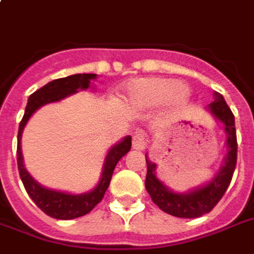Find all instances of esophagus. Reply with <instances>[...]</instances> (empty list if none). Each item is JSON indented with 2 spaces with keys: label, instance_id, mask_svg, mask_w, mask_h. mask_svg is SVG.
Instances as JSON below:
<instances>
[{
  "label": "esophagus",
  "instance_id": "34e87169",
  "mask_svg": "<svg viewBox=\"0 0 254 254\" xmlns=\"http://www.w3.org/2000/svg\"><path fill=\"white\" fill-rule=\"evenodd\" d=\"M131 143H133V149L135 150H143L146 147V135L142 130H137L133 135V139H131Z\"/></svg>",
  "mask_w": 254,
  "mask_h": 254
}]
</instances>
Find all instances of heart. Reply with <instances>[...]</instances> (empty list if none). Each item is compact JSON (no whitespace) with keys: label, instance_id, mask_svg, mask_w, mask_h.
Segmentation results:
<instances>
[{"label":"heart","instance_id":"1","mask_svg":"<svg viewBox=\"0 0 254 254\" xmlns=\"http://www.w3.org/2000/svg\"><path fill=\"white\" fill-rule=\"evenodd\" d=\"M190 96L189 88L173 79L147 77L134 80L129 88L130 101L139 107H151L169 100L173 105H183Z\"/></svg>","mask_w":254,"mask_h":254}]
</instances>
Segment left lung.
<instances>
[{
	"label": "left lung",
	"mask_w": 254,
	"mask_h": 254,
	"mask_svg": "<svg viewBox=\"0 0 254 254\" xmlns=\"http://www.w3.org/2000/svg\"><path fill=\"white\" fill-rule=\"evenodd\" d=\"M215 101L209 104V111L213 116L225 125L227 131V146L228 154L225 158L224 166L221 167L220 173L213 178L212 182L200 189L195 190L189 193H175L170 191L162 182L155 177V165L146 158L147 174L145 187L150 195L151 200L154 201L163 212L173 215L177 217L192 219V217L203 216L205 213L211 212L215 205L224 196L225 191L228 189L229 183L232 181L233 173L236 169L237 162V137L236 127H235V116L231 108L225 103L223 95L219 92L213 93Z\"/></svg>",
	"instance_id": "obj_1"
}]
</instances>
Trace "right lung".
Wrapping results in <instances>:
<instances>
[{
	"label": "right lung",
	"mask_w": 254,
	"mask_h": 254,
	"mask_svg": "<svg viewBox=\"0 0 254 254\" xmlns=\"http://www.w3.org/2000/svg\"><path fill=\"white\" fill-rule=\"evenodd\" d=\"M95 77V73H76V75H71V76L50 81L49 84H46L45 87H42L41 89H38L30 96L27 105H26L25 115H23L21 124H19L17 143V165L18 170H19V177H21L22 183H23L26 191L30 195V197L33 199L34 203L46 215H49L54 219L68 220V219L84 216L99 204L104 197V193L109 187L116 165L127 151L130 150L131 137L127 135L121 142L117 143L116 146H113L109 150L105 163H104L101 179L93 191L84 193V195H69V193L53 191V190L42 187L26 171V169L23 167V162H22L21 153L22 131H23L26 123L29 121L31 115L37 111L38 108L47 103L64 99L65 96L72 95V93L77 92L79 88L87 89L91 85V80Z\"/></svg>",
	"instance_id": "right-lung-1"
}]
</instances>
